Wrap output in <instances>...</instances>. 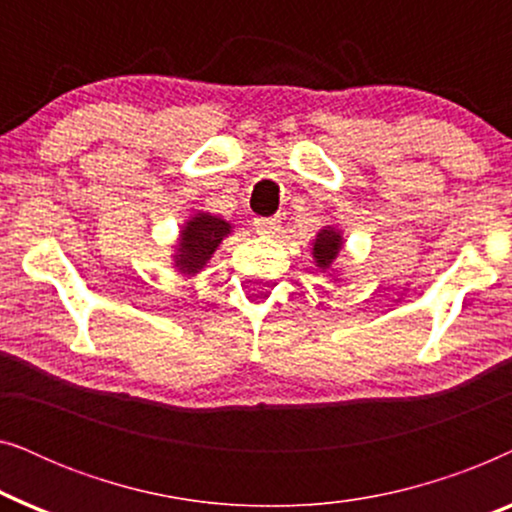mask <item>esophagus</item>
<instances>
[{
	"mask_svg": "<svg viewBox=\"0 0 512 512\" xmlns=\"http://www.w3.org/2000/svg\"><path fill=\"white\" fill-rule=\"evenodd\" d=\"M279 223H282L279 216H268V219H256L254 228H256V233H261V235H275L279 230Z\"/></svg>",
	"mask_w": 512,
	"mask_h": 512,
	"instance_id": "obj_1",
	"label": "esophagus"
}]
</instances>
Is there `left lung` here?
<instances>
[{"instance_id": "left-lung-1", "label": "left lung", "mask_w": 512, "mask_h": 512, "mask_svg": "<svg viewBox=\"0 0 512 512\" xmlns=\"http://www.w3.org/2000/svg\"><path fill=\"white\" fill-rule=\"evenodd\" d=\"M342 233L340 230H335L333 226H326L321 228L317 237H314L312 242V256H314V263H317L319 270H331L335 258H338L340 249H342Z\"/></svg>"}]
</instances>
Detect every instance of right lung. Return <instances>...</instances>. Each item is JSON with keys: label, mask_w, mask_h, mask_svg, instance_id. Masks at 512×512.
Here are the masks:
<instances>
[{"label": "right lung", "mask_w": 512, "mask_h": 512, "mask_svg": "<svg viewBox=\"0 0 512 512\" xmlns=\"http://www.w3.org/2000/svg\"><path fill=\"white\" fill-rule=\"evenodd\" d=\"M230 230H233V226L228 221H223L221 216H214L209 212L193 214L181 226L177 254H174V268L181 275H198L209 258H212L214 251L219 249L223 237L230 235Z\"/></svg>", "instance_id": "add662e5"}]
</instances>
